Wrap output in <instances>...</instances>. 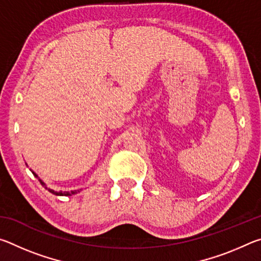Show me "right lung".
I'll return each instance as SVG.
<instances>
[{
    "label": "right lung",
    "mask_w": 261,
    "mask_h": 261,
    "mask_svg": "<svg viewBox=\"0 0 261 261\" xmlns=\"http://www.w3.org/2000/svg\"><path fill=\"white\" fill-rule=\"evenodd\" d=\"M32 171V170H31ZM32 174L35 176V177H37L38 179H39V182L41 183V185L42 187H45V189H47L48 191H49L50 193H53V194H56V196H72V194H76V193H78V192H81L82 191V189H79V190H72V191H55V190H53V189H50V188H48L47 185H46V183L43 182L42 179H40V177H39V176L34 173V171H32Z\"/></svg>",
    "instance_id": "right-lung-1"
}]
</instances>
